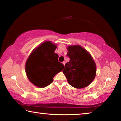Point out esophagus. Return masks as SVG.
Listing matches in <instances>:
<instances>
[{"mask_svg":"<svg viewBox=\"0 0 121 121\" xmlns=\"http://www.w3.org/2000/svg\"><path fill=\"white\" fill-rule=\"evenodd\" d=\"M62 64H64V65L65 66V64H66V62H65V61H63V62H62Z\"/></svg>","mask_w":121,"mask_h":121,"instance_id":"34e87169","label":"esophagus"}]
</instances>
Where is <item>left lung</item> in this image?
<instances>
[{"instance_id": "left-lung-1", "label": "left lung", "mask_w": 121, "mask_h": 121, "mask_svg": "<svg viewBox=\"0 0 121 121\" xmlns=\"http://www.w3.org/2000/svg\"><path fill=\"white\" fill-rule=\"evenodd\" d=\"M70 60L65 65L63 73L68 83L75 88H83L94 79L96 66L91 54L80 45L67 47Z\"/></svg>"}]
</instances>
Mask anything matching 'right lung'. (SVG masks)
Here are the masks:
<instances>
[{"mask_svg": "<svg viewBox=\"0 0 121 121\" xmlns=\"http://www.w3.org/2000/svg\"><path fill=\"white\" fill-rule=\"evenodd\" d=\"M57 46L51 41L41 44L30 54L27 60L25 70L28 80L36 87L44 88L53 81V78L65 67L58 61L54 53Z\"/></svg>", "mask_w": 121, "mask_h": 121, "instance_id": "1", "label": "right lung"}]
</instances>
